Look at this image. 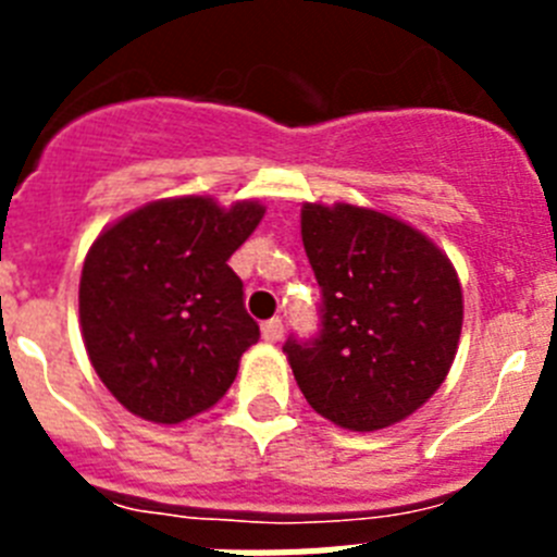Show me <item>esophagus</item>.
Returning <instances> with one entry per match:
<instances>
[{
	"label": "esophagus",
	"mask_w": 557,
	"mask_h": 557,
	"mask_svg": "<svg viewBox=\"0 0 557 557\" xmlns=\"http://www.w3.org/2000/svg\"><path fill=\"white\" fill-rule=\"evenodd\" d=\"M262 337L268 339V343H278V339L284 337V323L278 321V318H270V321L262 323Z\"/></svg>",
	"instance_id": "34e87169"
}]
</instances>
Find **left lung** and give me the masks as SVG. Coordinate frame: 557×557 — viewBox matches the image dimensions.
Wrapping results in <instances>:
<instances>
[{"label": "left lung", "mask_w": 557, "mask_h": 557, "mask_svg": "<svg viewBox=\"0 0 557 557\" xmlns=\"http://www.w3.org/2000/svg\"><path fill=\"white\" fill-rule=\"evenodd\" d=\"M301 236L321 287V326L284 343L295 382L334 424L385 430L449 373L462 326L455 268L401 220L348 203L304 206Z\"/></svg>", "instance_id": "1"}]
</instances>
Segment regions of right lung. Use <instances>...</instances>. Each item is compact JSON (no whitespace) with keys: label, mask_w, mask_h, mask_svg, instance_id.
<instances>
[{"label":"right lung","mask_w":557,"mask_h":557,"mask_svg":"<svg viewBox=\"0 0 557 557\" xmlns=\"http://www.w3.org/2000/svg\"><path fill=\"white\" fill-rule=\"evenodd\" d=\"M256 200H159L97 236L81 275V326L102 385L133 416L178 424L218 405L259 339L228 259Z\"/></svg>","instance_id":"1"}]
</instances>
